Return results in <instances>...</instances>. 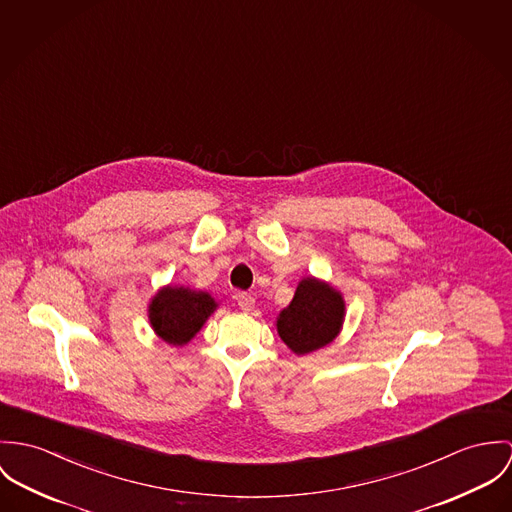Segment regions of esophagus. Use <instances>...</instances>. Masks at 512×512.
Wrapping results in <instances>:
<instances>
[{"label": "esophagus", "instance_id": "esophagus-1", "mask_svg": "<svg viewBox=\"0 0 512 512\" xmlns=\"http://www.w3.org/2000/svg\"><path fill=\"white\" fill-rule=\"evenodd\" d=\"M235 300H237V306H239L243 312H251V310L255 308V298H253L251 294H247V292H239V294L235 296Z\"/></svg>", "mask_w": 512, "mask_h": 512}]
</instances>
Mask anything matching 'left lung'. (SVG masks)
Here are the masks:
<instances>
[{
    "label": "left lung",
    "instance_id": "left-lung-1",
    "mask_svg": "<svg viewBox=\"0 0 512 512\" xmlns=\"http://www.w3.org/2000/svg\"><path fill=\"white\" fill-rule=\"evenodd\" d=\"M345 300L338 288L316 277H304L277 316V332L290 351L308 355L340 336Z\"/></svg>",
    "mask_w": 512,
    "mask_h": 512
}]
</instances>
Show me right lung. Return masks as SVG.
I'll use <instances>...</instances> for the list:
<instances>
[{
	"instance_id": "add662e5",
	"label": "right lung",
	"mask_w": 512,
	"mask_h": 512,
	"mask_svg": "<svg viewBox=\"0 0 512 512\" xmlns=\"http://www.w3.org/2000/svg\"><path fill=\"white\" fill-rule=\"evenodd\" d=\"M216 308V298L206 290L167 284L151 298L147 316L157 338L169 345H186Z\"/></svg>"
}]
</instances>
